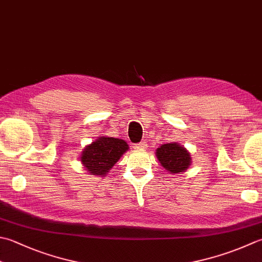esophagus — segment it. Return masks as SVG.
<instances>
[{
  "mask_svg": "<svg viewBox=\"0 0 262 262\" xmlns=\"http://www.w3.org/2000/svg\"><path fill=\"white\" fill-rule=\"evenodd\" d=\"M146 147H147L146 142H141V143H138V144L135 145V148H137V150H142V151L146 150Z\"/></svg>",
  "mask_w": 262,
  "mask_h": 262,
  "instance_id": "esophagus-1",
  "label": "esophagus"
}]
</instances>
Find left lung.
I'll use <instances>...</instances> for the list:
<instances>
[{
    "instance_id": "1",
    "label": "left lung",
    "mask_w": 262,
    "mask_h": 262,
    "mask_svg": "<svg viewBox=\"0 0 262 262\" xmlns=\"http://www.w3.org/2000/svg\"><path fill=\"white\" fill-rule=\"evenodd\" d=\"M156 156L163 169L172 175L186 171L192 163L191 153L177 142L162 144L156 150Z\"/></svg>"
}]
</instances>
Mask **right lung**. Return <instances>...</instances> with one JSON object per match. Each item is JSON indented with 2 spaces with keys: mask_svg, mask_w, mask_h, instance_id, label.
<instances>
[{
  "mask_svg": "<svg viewBox=\"0 0 262 262\" xmlns=\"http://www.w3.org/2000/svg\"><path fill=\"white\" fill-rule=\"evenodd\" d=\"M124 140L107 136H99L91 144L86 145L80 153V162L91 175L104 177L122 155L128 151Z\"/></svg>",
  "mask_w": 262,
  "mask_h": 262,
  "instance_id": "add662e5",
  "label": "right lung"
}]
</instances>
